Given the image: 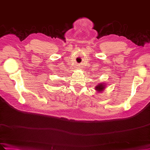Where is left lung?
Here are the masks:
<instances>
[{
  "instance_id": "8db88e82",
  "label": "left lung",
  "mask_w": 150,
  "mask_h": 150,
  "mask_svg": "<svg viewBox=\"0 0 150 150\" xmlns=\"http://www.w3.org/2000/svg\"><path fill=\"white\" fill-rule=\"evenodd\" d=\"M105 83H99L96 85V87H95V89L98 92H102L105 89Z\"/></svg>"
}]
</instances>
